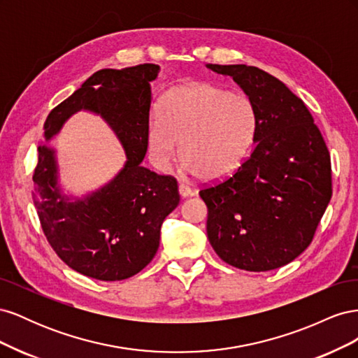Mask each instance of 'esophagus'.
<instances>
[{
	"instance_id": "1",
	"label": "esophagus",
	"mask_w": 358,
	"mask_h": 358,
	"mask_svg": "<svg viewBox=\"0 0 358 358\" xmlns=\"http://www.w3.org/2000/svg\"><path fill=\"white\" fill-rule=\"evenodd\" d=\"M179 194L182 197H189L192 194V189L188 185H185V183H179Z\"/></svg>"
}]
</instances>
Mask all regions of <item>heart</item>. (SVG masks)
I'll list each match as a JSON object with an SVG mask.
<instances>
[{
	"label": "heart",
	"instance_id": "obj_1",
	"mask_svg": "<svg viewBox=\"0 0 358 358\" xmlns=\"http://www.w3.org/2000/svg\"><path fill=\"white\" fill-rule=\"evenodd\" d=\"M258 128L252 101L206 82L180 86L159 101L148 146L155 164L169 169L180 152L187 170L203 179L229 176L251 149Z\"/></svg>",
	"mask_w": 358,
	"mask_h": 358
}]
</instances>
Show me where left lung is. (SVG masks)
Masks as SVG:
<instances>
[{
	"label": "left lung",
	"mask_w": 358,
	"mask_h": 358,
	"mask_svg": "<svg viewBox=\"0 0 358 358\" xmlns=\"http://www.w3.org/2000/svg\"><path fill=\"white\" fill-rule=\"evenodd\" d=\"M208 69L231 76L258 115L251 155L199 192L208 239L233 267H282L310 245L331 199L329 149L305 103L275 76L245 64Z\"/></svg>",
	"instance_id": "obj_1"
}]
</instances>
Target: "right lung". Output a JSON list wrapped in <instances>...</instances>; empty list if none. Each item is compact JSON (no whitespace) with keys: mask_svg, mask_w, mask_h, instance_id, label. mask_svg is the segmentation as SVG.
Instances as JSON below:
<instances>
[{"mask_svg":"<svg viewBox=\"0 0 358 358\" xmlns=\"http://www.w3.org/2000/svg\"><path fill=\"white\" fill-rule=\"evenodd\" d=\"M158 73L155 64L96 71L45 122V138L50 140L74 112L91 110L101 115L125 149L127 162L113 180L91 196L69 201L58 187L55 150L38 146L32 180L43 233L62 262L85 276L122 280L138 273L152 262L162 221L179 204L176 179L142 166L150 82Z\"/></svg>","mask_w":358,"mask_h":358,"instance_id":"add662e5","label":"right lung"}]
</instances>
